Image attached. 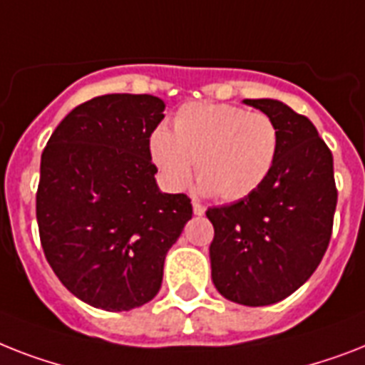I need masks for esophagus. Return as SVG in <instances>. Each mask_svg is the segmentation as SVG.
I'll list each match as a JSON object with an SVG mask.
<instances>
[{"instance_id":"obj_1","label":"esophagus","mask_w":365,"mask_h":365,"mask_svg":"<svg viewBox=\"0 0 365 365\" xmlns=\"http://www.w3.org/2000/svg\"><path fill=\"white\" fill-rule=\"evenodd\" d=\"M192 212H195V215H204L206 208H204L202 204L198 202V200H192Z\"/></svg>"}]
</instances>
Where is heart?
Wrapping results in <instances>:
<instances>
[{"instance_id":"heart-1","label":"heart","mask_w":365,"mask_h":365,"mask_svg":"<svg viewBox=\"0 0 365 365\" xmlns=\"http://www.w3.org/2000/svg\"><path fill=\"white\" fill-rule=\"evenodd\" d=\"M279 152V129L269 115L225 103H189L173 131L155 129L150 153L163 178L183 187L197 163L200 187L221 200H240L266 182Z\"/></svg>"}]
</instances>
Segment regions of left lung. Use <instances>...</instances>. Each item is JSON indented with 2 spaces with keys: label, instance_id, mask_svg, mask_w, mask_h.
Listing matches in <instances>:
<instances>
[{
  "label": "left lung",
  "instance_id": "1",
  "mask_svg": "<svg viewBox=\"0 0 365 365\" xmlns=\"http://www.w3.org/2000/svg\"><path fill=\"white\" fill-rule=\"evenodd\" d=\"M275 121L279 152L253 195L208 208L212 281L230 302L285 300L321 264L330 244L337 189L334 157L306 115L275 99H245Z\"/></svg>",
  "mask_w": 365,
  "mask_h": 365
}]
</instances>
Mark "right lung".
I'll list each match as a JSON object with an SVG mask.
<instances>
[{
  "label": "right lung",
  "mask_w": 365,
  "mask_h": 365,
  "mask_svg": "<svg viewBox=\"0 0 365 365\" xmlns=\"http://www.w3.org/2000/svg\"><path fill=\"white\" fill-rule=\"evenodd\" d=\"M153 96L93 97L65 115L41 155L37 223L44 257L76 298L105 311L159 292L167 251L192 215L183 192L155 183Z\"/></svg>",
  "instance_id": "add662e5"
}]
</instances>
